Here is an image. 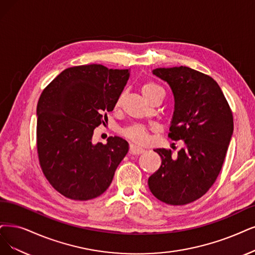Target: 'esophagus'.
Returning <instances> with one entry per match:
<instances>
[{
    "mask_svg": "<svg viewBox=\"0 0 255 255\" xmlns=\"http://www.w3.org/2000/svg\"><path fill=\"white\" fill-rule=\"evenodd\" d=\"M145 152V150L143 148H139V147H136L134 145H130L129 147V153L132 154V155H138L140 153Z\"/></svg>",
    "mask_w": 255,
    "mask_h": 255,
    "instance_id": "34e87169",
    "label": "esophagus"
}]
</instances>
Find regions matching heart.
Segmentation results:
<instances>
[{"label": "heart", "instance_id": "1", "mask_svg": "<svg viewBox=\"0 0 255 255\" xmlns=\"http://www.w3.org/2000/svg\"><path fill=\"white\" fill-rule=\"evenodd\" d=\"M140 91H142V94L144 98L149 102L153 97H155L158 93H164V90L161 86H158L157 84L153 82H146L142 85V88H140ZM125 97V92H121L119 94V97L117 98L115 102V108L118 109L122 106V103L124 101ZM152 129L143 125V124H133L131 126H128L122 130V134L124 135L126 138L130 139L131 142H133L135 144H145L148 142L149 139V133Z\"/></svg>", "mask_w": 255, "mask_h": 255}]
</instances>
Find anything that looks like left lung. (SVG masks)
Returning a JSON list of instances; mask_svg holds the SVG:
<instances>
[{"label": "left lung", "mask_w": 255, "mask_h": 255, "mask_svg": "<svg viewBox=\"0 0 255 255\" xmlns=\"http://www.w3.org/2000/svg\"><path fill=\"white\" fill-rule=\"evenodd\" d=\"M153 74L167 82L174 97L168 136L184 147L154 151L162 165L148 178L150 191L163 203L181 206L199 200L218 178L233 132V116L219 84L186 66L156 68Z\"/></svg>", "instance_id": "obj_1"}]
</instances>
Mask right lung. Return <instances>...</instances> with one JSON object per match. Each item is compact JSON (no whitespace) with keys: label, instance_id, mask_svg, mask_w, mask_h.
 Here are the masks:
<instances>
[{"label":"right lung","instance_id":"right-lung-1","mask_svg":"<svg viewBox=\"0 0 255 255\" xmlns=\"http://www.w3.org/2000/svg\"><path fill=\"white\" fill-rule=\"evenodd\" d=\"M128 79V69L81 65L62 71L43 90L36 107L37 156L47 181L67 199L103 194L127 154L125 139L110 136L107 144L94 145L92 135Z\"/></svg>","mask_w":255,"mask_h":255}]
</instances>
